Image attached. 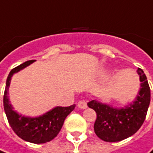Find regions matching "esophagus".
I'll list each match as a JSON object with an SVG mask.
<instances>
[{
    "mask_svg": "<svg viewBox=\"0 0 153 153\" xmlns=\"http://www.w3.org/2000/svg\"><path fill=\"white\" fill-rule=\"evenodd\" d=\"M78 107L80 108V109H85L87 107V105H86V101L84 100H81L78 102Z\"/></svg>",
    "mask_w": 153,
    "mask_h": 153,
    "instance_id": "esophagus-1",
    "label": "esophagus"
}]
</instances>
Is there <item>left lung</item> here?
I'll return each instance as SVG.
<instances>
[{
  "mask_svg": "<svg viewBox=\"0 0 153 153\" xmlns=\"http://www.w3.org/2000/svg\"><path fill=\"white\" fill-rule=\"evenodd\" d=\"M140 90L136 100L125 108H114L109 105L92 100L87 105L94 109L97 118L96 135L106 142H118L129 138L141 127L146 120L151 101V90L144 71L138 68Z\"/></svg>",
  "mask_w": 153,
  "mask_h": 153,
  "instance_id": "obj_1",
  "label": "left lung"
}]
</instances>
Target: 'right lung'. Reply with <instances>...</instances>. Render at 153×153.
Instances as JSON below:
<instances>
[{"instance_id": "obj_1", "label": "right lung", "mask_w": 153, "mask_h": 153, "mask_svg": "<svg viewBox=\"0 0 153 153\" xmlns=\"http://www.w3.org/2000/svg\"><path fill=\"white\" fill-rule=\"evenodd\" d=\"M33 61L35 60H27L11 70L6 82L3 106L11 128L21 139L33 144H44L58 135L66 118L74 109L75 105L67 107L56 106L49 112L35 118L25 117L14 111L7 96L11 78L14 74L29 66Z\"/></svg>"}]
</instances>
